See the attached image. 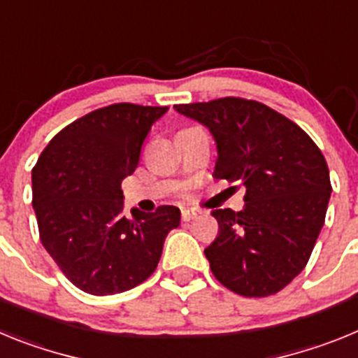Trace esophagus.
Returning a JSON list of instances; mask_svg holds the SVG:
<instances>
[{
	"mask_svg": "<svg viewBox=\"0 0 358 358\" xmlns=\"http://www.w3.org/2000/svg\"><path fill=\"white\" fill-rule=\"evenodd\" d=\"M181 217H182V220H185V222H189V220H194L195 217H197V210H182V213H181Z\"/></svg>",
	"mask_w": 358,
	"mask_h": 358,
	"instance_id": "34e87169",
	"label": "esophagus"
}]
</instances>
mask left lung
<instances>
[{
  "label": "left lung",
  "mask_w": 358,
  "mask_h": 358,
  "mask_svg": "<svg viewBox=\"0 0 358 358\" xmlns=\"http://www.w3.org/2000/svg\"><path fill=\"white\" fill-rule=\"evenodd\" d=\"M173 107L213 134V177L245 186L242 211H211L218 222L204 249L211 273L240 296L280 292L305 268L324 224L331 185L322 152L292 120L255 100Z\"/></svg>",
  "instance_id": "1"
}]
</instances>
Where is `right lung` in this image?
<instances>
[{"instance_id":"right-lung-1","label":"right lung","mask_w":358,"mask_h":358,"mask_svg":"<svg viewBox=\"0 0 358 358\" xmlns=\"http://www.w3.org/2000/svg\"><path fill=\"white\" fill-rule=\"evenodd\" d=\"M169 107L113 103L69 123L31 170L39 236L64 276L93 296L134 289L157 267L176 206L123 215L122 181L140 161L152 123Z\"/></svg>"}]
</instances>
